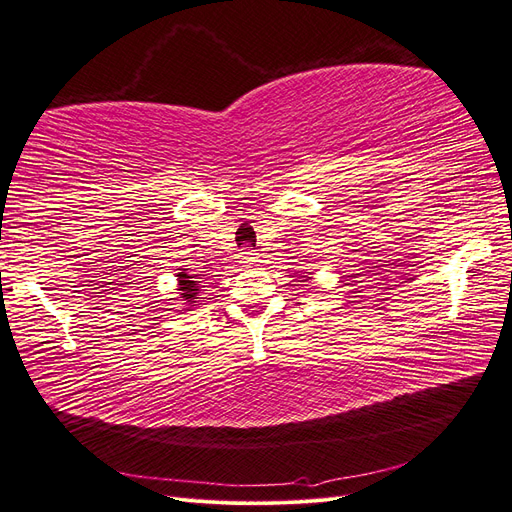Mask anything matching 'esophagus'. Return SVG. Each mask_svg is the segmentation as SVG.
<instances>
[{"mask_svg":"<svg viewBox=\"0 0 512 512\" xmlns=\"http://www.w3.org/2000/svg\"><path fill=\"white\" fill-rule=\"evenodd\" d=\"M240 261L242 263H253V261H257V253L251 249V246H244V249L240 251Z\"/></svg>","mask_w":512,"mask_h":512,"instance_id":"1","label":"esophagus"}]
</instances>
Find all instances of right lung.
<instances>
[{
	"mask_svg": "<svg viewBox=\"0 0 512 512\" xmlns=\"http://www.w3.org/2000/svg\"><path fill=\"white\" fill-rule=\"evenodd\" d=\"M194 276H187L185 272H181L179 274V291H181V301H192L194 304V299H198L196 295H198V280H192Z\"/></svg>",
	"mask_w": 512,
	"mask_h": 512,
	"instance_id": "add662e5",
	"label": "right lung"
}]
</instances>
